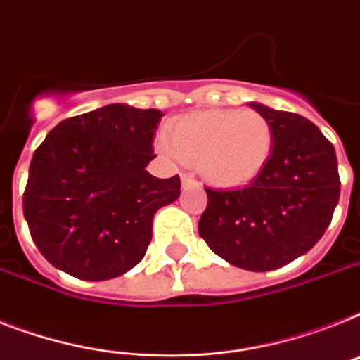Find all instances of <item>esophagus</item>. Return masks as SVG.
<instances>
[{"instance_id":"obj_1","label":"esophagus","mask_w":360,"mask_h":360,"mask_svg":"<svg viewBox=\"0 0 360 360\" xmlns=\"http://www.w3.org/2000/svg\"><path fill=\"white\" fill-rule=\"evenodd\" d=\"M181 183H183V188H190V186L198 185V183H195V179H194V175H192V174L181 175Z\"/></svg>"}]
</instances>
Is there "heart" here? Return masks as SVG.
<instances>
[{
    "instance_id": "heart-1",
    "label": "heart",
    "mask_w": 360,
    "mask_h": 360,
    "mask_svg": "<svg viewBox=\"0 0 360 360\" xmlns=\"http://www.w3.org/2000/svg\"><path fill=\"white\" fill-rule=\"evenodd\" d=\"M160 148L200 168L216 186H240L261 174L274 150L270 122L255 110H207L181 118Z\"/></svg>"
}]
</instances>
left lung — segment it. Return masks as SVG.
Instances as JSON below:
<instances>
[{"label": "left lung", "mask_w": 360, "mask_h": 360, "mask_svg": "<svg viewBox=\"0 0 360 360\" xmlns=\"http://www.w3.org/2000/svg\"><path fill=\"white\" fill-rule=\"evenodd\" d=\"M274 131V150L244 188H205L198 231L216 255L250 271L277 270L326 233L340 195L337 153L307 118L251 101Z\"/></svg>", "instance_id": "obj_1"}]
</instances>
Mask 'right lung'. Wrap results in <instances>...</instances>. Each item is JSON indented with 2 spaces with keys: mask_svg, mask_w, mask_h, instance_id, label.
<instances>
[{
  "mask_svg": "<svg viewBox=\"0 0 360 360\" xmlns=\"http://www.w3.org/2000/svg\"><path fill=\"white\" fill-rule=\"evenodd\" d=\"M165 114L112 103L63 120L38 146L23 216L48 262L83 281L139 264L153 216L181 194L179 175L153 177V134Z\"/></svg>",
  "mask_w": 360,
  "mask_h": 360,
  "instance_id": "add662e5",
  "label": "right lung"
}]
</instances>
